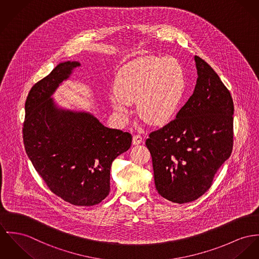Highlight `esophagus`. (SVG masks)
I'll return each instance as SVG.
<instances>
[{
	"label": "esophagus",
	"instance_id": "1",
	"mask_svg": "<svg viewBox=\"0 0 259 259\" xmlns=\"http://www.w3.org/2000/svg\"><path fill=\"white\" fill-rule=\"evenodd\" d=\"M142 142H143L142 136H140V135H134L133 136V139H132L133 145H139Z\"/></svg>",
	"mask_w": 259,
	"mask_h": 259
}]
</instances>
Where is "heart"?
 Segmentation results:
<instances>
[{
    "label": "heart",
    "instance_id": "obj_1",
    "mask_svg": "<svg viewBox=\"0 0 259 259\" xmlns=\"http://www.w3.org/2000/svg\"><path fill=\"white\" fill-rule=\"evenodd\" d=\"M185 90V75L172 57H147L137 61L117 75L115 96L110 100L113 110L124 119L129 104H137L140 118L153 125L168 122L178 111Z\"/></svg>",
    "mask_w": 259,
    "mask_h": 259
}]
</instances>
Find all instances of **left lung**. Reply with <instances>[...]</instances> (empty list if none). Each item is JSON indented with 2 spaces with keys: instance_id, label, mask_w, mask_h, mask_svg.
Masks as SVG:
<instances>
[{
  "instance_id": "left-lung-1",
  "label": "left lung",
  "mask_w": 259,
  "mask_h": 259,
  "mask_svg": "<svg viewBox=\"0 0 259 259\" xmlns=\"http://www.w3.org/2000/svg\"><path fill=\"white\" fill-rule=\"evenodd\" d=\"M197 81L176 119L146 140L159 195L174 203L198 199L230 158L234 141V102L217 73L194 56Z\"/></svg>"
}]
</instances>
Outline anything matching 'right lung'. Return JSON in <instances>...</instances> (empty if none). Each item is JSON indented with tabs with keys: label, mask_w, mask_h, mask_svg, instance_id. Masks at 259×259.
Segmentation results:
<instances>
[{
	"label": "right lung",
	"mask_w": 259,
	"mask_h": 259,
	"mask_svg": "<svg viewBox=\"0 0 259 259\" xmlns=\"http://www.w3.org/2000/svg\"><path fill=\"white\" fill-rule=\"evenodd\" d=\"M79 62L58 64L25 101V152L49 189L76 206H94L110 190L111 163L132 143L128 132L103 126L90 112L59 108L51 98Z\"/></svg>",
	"instance_id": "right-lung-1"
}]
</instances>
